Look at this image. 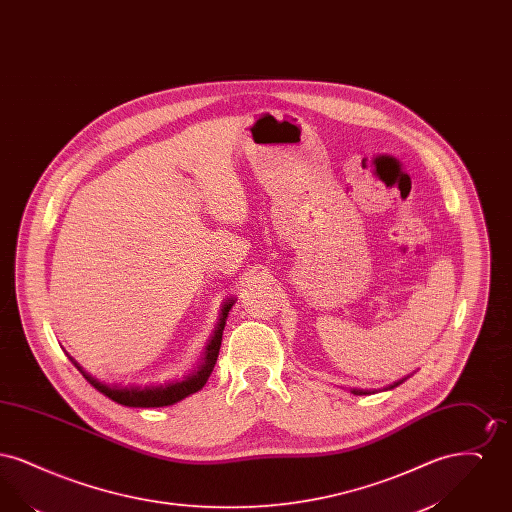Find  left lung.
I'll return each instance as SVG.
<instances>
[{
	"label": "left lung",
	"mask_w": 512,
	"mask_h": 512,
	"mask_svg": "<svg viewBox=\"0 0 512 512\" xmlns=\"http://www.w3.org/2000/svg\"><path fill=\"white\" fill-rule=\"evenodd\" d=\"M407 378H409V376H405V378H401V380H397V382H393V384H388V386L384 388V391L393 390V388H397V386H399V384H403V382H405ZM376 391L378 390H357V388H353V390H351V393H353V395H370V393H376Z\"/></svg>",
	"instance_id": "1"
}]
</instances>
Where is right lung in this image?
I'll list each match as a JSON object with an SVG mask.
<instances>
[{
  "label": "right lung",
  "instance_id": "1",
  "mask_svg": "<svg viewBox=\"0 0 512 512\" xmlns=\"http://www.w3.org/2000/svg\"><path fill=\"white\" fill-rule=\"evenodd\" d=\"M234 303H236V299H228V303L222 307L217 330H215L213 338H211L207 349H205L201 365L197 368V372H192L184 380H174V382H169L165 386H146V388H142V386H128V388L126 386L124 388L122 386H107V384L98 382L96 378H92L88 372H84L82 366L78 365L73 357H69V359L73 361V365L82 372V376L96 390L101 391L103 395H107L109 399H113L119 405H124V407H142V409L169 407V405H174V403L186 399L188 395H192L195 391L201 390L207 384V380H209V376H211V372L215 368V363H217L220 341H222V330L226 326V318H228V313H230Z\"/></svg>",
  "mask_w": 512,
  "mask_h": 512
}]
</instances>
